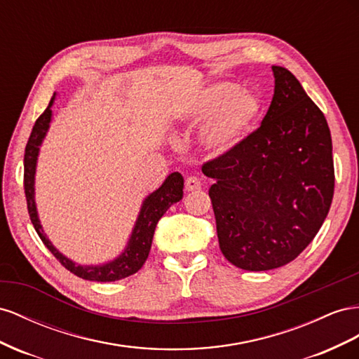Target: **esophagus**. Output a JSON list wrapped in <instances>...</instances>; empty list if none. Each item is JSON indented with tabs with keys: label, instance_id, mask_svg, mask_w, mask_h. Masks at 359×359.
<instances>
[{
	"label": "esophagus",
	"instance_id": "esophagus-1",
	"mask_svg": "<svg viewBox=\"0 0 359 359\" xmlns=\"http://www.w3.org/2000/svg\"><path fill=\"white\" fill-rule=\"evenodd\" d=\"M201 188V182L198 177H188L187 182H185V189L187 191H196V189H200Z\"/></svg>",
	"mask_w": 359,
	"mask_h": 359
}]
</instances>
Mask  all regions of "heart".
Instances as JSON below:
<instances>
[{
  "instance_id": "heart-1",
  "label": "heart",
  "mask_w": 359,
  "mask_h": 359,
  "mask_svg": "<svg viewBox=\"0 0 359 359\" xmlns=\"http://www.w3.org/2000/svg\"><path fill=\"white\" fill-rule=\"evenodd\" d=\"M260 109L259 96L238 84L224 81L208 87L194 109L200 118L210 117L201 135L203 146L212 153L229 151L248 135Z\"/></svg>"
}]
</instances>
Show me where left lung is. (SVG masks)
<instances>
[{"label":"left lung","mask_w":359,"mask_h":359,"mask_svg":"<svg viewBox=\"0 0 359 359\" xmlns=\"http://www.w3.org/2000/svg\"><path fill=\"white\" fill-rule=\"evenodd\" d=\"M275 90L259 129L203 163L219 248L245 271L290 263L309 247L334 197L332 140L323 112L292 72L272 66Z\"/></svg>","instance_id":"8db88e82"}]
</instances>
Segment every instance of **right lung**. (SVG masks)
Returning <instances> with one entry per match:
<instances>
[{"label": "right lung", "mask_w": 359, "mask_h": 359, "mask_svg": "<svg viewBox=\"0 0 359 359\" xmlns=\"http://www.w3.org/2000/svg\"><path fill=\"white\" fill-rule=\"evenodd\" d=\"M54 99H55V93L53 99H50L48 108L43 111V114L36 120L32 135H29L27 147H25L24 189H25L29 219H32L39 238L42 239V242L46 245V248L53 252L54 257L72 273H75L83 280L97 281V283L123 280L126 278V276L138 272L142 268V264L146 263L151 248L153 234H155L158 221L162 218V215L170 209V206H172L174 203L180 201L183 197V177L180 172H171L165 179V182L162 183L161 188H158L155 192H151L150 196L142 201V206L138 215V219L135 222V227L132 230L130 239L126 245L125 251H123L117 259L99 266H83L72 262L70 259L66 257V255L61 254L46 238V234L43 233L42 225H40V221H39L36 201H34V174H36V163L39 156V147L42 144V141L49 129L50 117H53L50 107L54 104Z\"/></svg>", "instance_id": "obj_1"}]
</instances>
